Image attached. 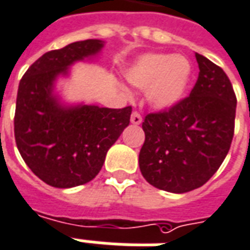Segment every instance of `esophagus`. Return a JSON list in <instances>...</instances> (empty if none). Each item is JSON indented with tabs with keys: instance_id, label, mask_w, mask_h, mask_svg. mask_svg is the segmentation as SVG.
Listing matches in <instances>:
<instances>
[{
	"instance_id": "obj_1",
	"label": "esophagus",
	"mask_w": 250,
	"mask_h": 250,
	"mask_svg": "<svg viewBox=\"0 0 250 250\" xmlns=\"http://www.w3.org/2000/svg\"><path fill=\"white\" fill-rule=\"evenodd\" d=\"M130 123L133 125H140V124L143 123V117H141V114L138 112H133L132 116H130Z\"/></svg>"
}]
</instances>
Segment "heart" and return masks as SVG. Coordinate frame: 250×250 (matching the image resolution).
<instances>
[{
  "instance_id": "heart-1",
  "label": "heart",
  "mask_w": 250,
  "mask_h": 250,
  "mask_svg": "<svg viewBox=\"0 0 250 250\" xmlns=\"http://www.w3.org/2000/svg\"><path fill=\"white\" fill-rule=\"evenodd\" d=\"M192 74L190 61L172 53L143 54L125 70L133 86L146 89L147 103L157 110H169L187 97Z\"/></svg>"
}]
</instances>
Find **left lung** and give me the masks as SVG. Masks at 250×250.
Here are the masks:
<instances>
[{"label":"left lung","instance_id":"obj_1","mask_svg":"<svg viewBox=\"0 0 250 250\" xmlns=\"http://www.w3.org/2000/svg\"><path fill=\"white\" fill-rule=\"evenodd\" d=\"M194 54L200 73L190 96L167 112L147 114L138 156L147 183L178 194L202 187L217 172L234 132L232 83L221 67Z\"/></svg>","mask_w":250,"mask_h":250}]
</instances>
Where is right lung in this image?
Wrapping results in <instances>:
<instances>
[{
    "label": "right lung",
    "mask_w": 250,
    "mask_h": 250,
    "mask_svg": "<svg viewBox=\"0 0 250 250\" xmlns=\"http://www.w3.org/2000/svg\"><path fill=\"white\" fill-rule=\"evenodd\" d=\"M101 40H85L45 53L20 81L14 137L25 164L54 188L83 185L97 176L107 150L130 123L132 107L67 103L57 89L77 62H92Z\"/></svg>",
    "instance_id": "obj_1"
}]
</instances>
